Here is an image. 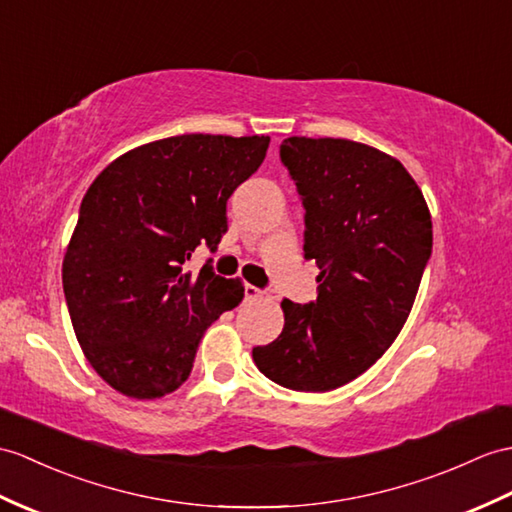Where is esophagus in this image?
<instances>
[{"instance_id": "obj_1", "label": "esophagus", "mask_w": 512, "mask_h": 512, "mask_svg": "<svg viewBox=\"0 0 512 512\" xmlns=\"http://www.w3.org/2000/svg\"><path fill=\"white\" fill-rule=\"evenodd\" d=\"M244 294H246L248 301H257V299H261V296H264V290L255 288V285H251V283H246L244 285Z\"/></svg>"}]
</instances>
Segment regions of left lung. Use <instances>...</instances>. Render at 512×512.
Returning a JSON list of instances; mask_svg holds the SVG:
<instances>
[{"mask_svg": "<svg viewBox=\"0 0 512 512\" xmlns=\"http://www.w3.org/2000/svg\"><path fill=\"white\" fill-rule=\"evenodd\" d=\"M305 209L316 301H281L283 331L253 349L257 368L299 392H327L368 371L399 336L432 255V216L390 154L334 137L281 144Z\"/></svg>", "mask_w": 512, "mask_h": 512, "instance_id": "left-lung-1", "label": "left lung"}]
</instances>
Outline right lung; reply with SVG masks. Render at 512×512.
<instances>
[{"mask_svg": "<svg viewBox=\"0 0 512 512\" xmlns=\"http://www.w3.org/2000/svg\"><path fill=\"white\" fill-rule=\"evenodd\" d=\"M270 137L178 135L152 141L98 174L63 259V290L82 353L133 399L170 395L192 373L205 329L244 299L211 259L185 272L196 246L216 251L227 200L255 174Z\"/></svg>", "mask_w": 512, "mask_h": 512, "instance_id": "1", "label": "right lung"}]
</instances>
